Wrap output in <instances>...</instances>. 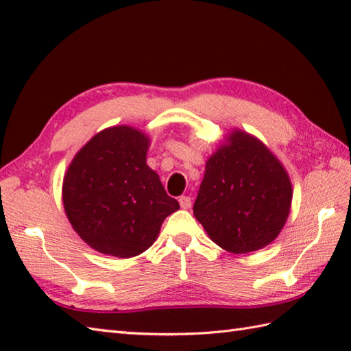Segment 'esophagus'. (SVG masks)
<instances>
[{"label": "esophagus", "mask_w": 351, "mask_h": 351, "mask_svg": "<svg viewBox=\"0 0 351 351\" xmlns=\"http://www.w3.org/2000/svg\"><path fill=\"white\" fill-rule=\"evenodd\" d=\"M180 205L182 210H189V208L191 206V197L190 196H181L180 197Z\"/></svg>", "instance_id": "34e87169"}]
</instances>
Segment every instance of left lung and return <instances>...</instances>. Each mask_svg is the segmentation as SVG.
Masks as SVG:
<instances>
[{
    "label": "left lung",
    "mask_w": 351,
    "mask_h": 351,
    "mask_svg": "<svg viewBox=\"0 0 351 351\" xmlns=\"http://www.w3.org/2000/svg\"><path fill=\"white\" fill-rule=\"evenodd\" d=\"M291 200L283 164L259 138L234 130L206 161L193 213L215 244L238 255L276 240Z\"/></svg>",
    "instance_id": "8db88e82"
}]
</instances>
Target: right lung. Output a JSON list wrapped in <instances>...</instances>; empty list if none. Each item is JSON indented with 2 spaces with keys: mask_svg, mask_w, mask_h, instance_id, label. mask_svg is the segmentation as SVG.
<instances>
[{
  "mask_svg": "<svg viewBox=\"0 0 351 351\" xmlns=\"http://www.w3.org/2000/svg\"><path fill=\"white\" fill-rule=\"evenodd\" d=\"M151 140L128 125L96 134L73 156L63 180V206L73 230L104 255L147 250L164 219L180 210L146 164Z\"/></svg>",
  "mask_w": 351,
  "mask_h": 351,
  "instance_id": "obj_1",
  "label": "right lung"
}]
</instances>
